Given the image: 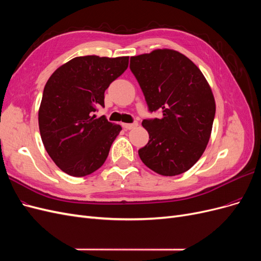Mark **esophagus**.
<instances>
[{
	"instance_id": "1",
	"label": "esophagus",
	"mask_w": 261,
	"mask_h": 261,
	"mask_svg": "<svg viewBox=\"0 0 261 261\" xmlns=\"http://www.w3.org/2000/svg\"><path fill=\"white\" fill-rule=\"evenodd\" d=\"M137 126H138V123H137V122L132 123V124H126V123L123 124V127H124L125 129H133V128L137 127Z\"/></svg>"
}]
</instances>
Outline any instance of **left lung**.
I'll return each instance as SVG.
<instances>
[{
  "instance_id": "8db88e82",
  "label": "left lung",
  "mask_w": 261,
  "mask_h": 261,
  "mask_svg": "<svg viewBox=\"0 0 261 261\" xmlns=\"http://www.w3.org/2000/svg\"><path fill=\"white\" fill-rule=\"evenodd\" d=\"M130 70L151 112L144 120L148 144L138 150L145 165L163 176H175L200 159L209 143L216 101L201 70L184 54L156 49L130 58Z\"/></svg>"
}]
</instances>
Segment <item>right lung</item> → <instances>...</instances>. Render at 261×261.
<instances>
[{
    "label": "right lung",
    "instance_id": "1",
    "mask_svg": "<svg viewBox=\"0 0 261 261\" xmlns=\"http://www.w3.org/2000/svg\"><path fill=\"white\" fill-rule=\"evenodd\" d=\"M128 57H77L61 65L46 82L38 121L42 143L53 162L75 177L101 168L122 130L106 116L96 118V107H105V91L128 67Z\"/></svg>",
    "mask_w": 261,
    "mask_h": 261
}]
</instances>
